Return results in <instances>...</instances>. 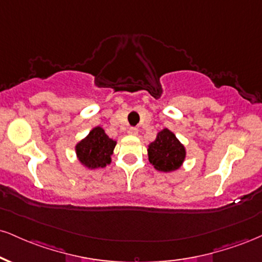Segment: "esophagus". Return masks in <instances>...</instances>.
Wrapping results in <instances>:
<instances>
[{
	"instance_id": "esophagus-1",
	"label": "esophagus",
	"mask_w": 262,
	"mask_h": 262,
	"mask_svg": "<svg viewBox=\"0 0 262 262\" xmlns=\"http://www.w3.org/2000/svg\"><path fill=\"white\" fill-rule=\"evenodd\" d=\"M138 132H139V130H138V128H137V127H130V128H129L128 133L130 134V135H137V134H138Z\"/></svg>"
}]
</instances>
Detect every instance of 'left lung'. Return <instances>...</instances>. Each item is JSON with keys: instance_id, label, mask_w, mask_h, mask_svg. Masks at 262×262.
<instances>
[{"instance_id": "left-lung-1", "label": "left lung", "mask_w": 262, "mask_h": 262, "mask_svg": "<svg viewBox=\"0 0 262 262\" xmlns=\"http://www.w3.org/2000/svg\"><path fill=\"white\" fill-rule=\"evenodd\" d=\"M147 154L151 165L162 172L176 171L185 159L184 146L168 129L157 134L156 140L149 145Z\"/></svg>"}]
</instances>
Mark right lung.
Segmentation results:
<instances>
[{"mask_svg":"<svg viewBox=\"0 0 262 262\" xmlns=\"http://www.w3.org/2000/svg\"><path fill=\"white\" fill-rule=\"evenodd\" d=\"M116 141L107 137L102 128L96 127L75 146L77 156L89 168H102L111 162Z\"/></svg>","mask_w":262,"mask_h":262,"instance_id":"obj_1","label":"right lung"}]
</instances>
